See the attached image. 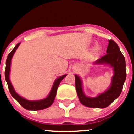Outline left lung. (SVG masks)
<instances>
[{
	"instance_id": "1",
	"label": "left lung",
	"mask_w": 134,
	"mask_h": 134,
	"mask_svg": "<svg viewBox=\"0 0 134 134\" xmlns=\"http://www.w3.org/2000/svg\"><path fill=\"white\" fill-rule=\"evenodd\" d=\"M96 64H109L113 68V76L109 88L96 97H86L82 90V82L79 76L75 75L76 90L79 100L86 107L105 108L111 105L120 95L126 79L125 58L118 44L109 40L107 54L94 62Z\"/></svg>"
}]
</instances>
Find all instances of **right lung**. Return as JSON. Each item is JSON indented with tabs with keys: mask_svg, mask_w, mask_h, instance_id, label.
Wrapping results in <instances>:
<instances>
[{
	"mask_svg": "<svg viewBox=\"0 0 134 134\" xmlns=\"http://www.w3.org/2000/svg\"><path fill=\"white\" fill-rule=\"evenodd\" d=\"M19 45L20 43L16 45V46L14 48V49H13V50L10 52V54L8 55L7 61H6L5 79L6 81H7V85H8V87H9L10 94H11L12 97L13 98H15V99L19 103L20 105H21L23 108L25 109L31 110V111H37V110H41L44 109L46 108H48V107H50L51 105H52L53 103H54L55 95H56V92L57 89H58V87L59 85H60V83L61 82L62 80V79L64 77H66V74L58 78V79L55 80L54 85H53L52 86V88L51 89L50 93L48 94V97L46 98H45V99L39 100H29L24 99V98L21 97V96L19 95V94L15 92L13 86V85H12L11 82H10V79H9L11 59Z\"/></svg>",
	"mask_w": 134,
	"mask_h": 134,
	"instance_id": "obj_1",
	"label": "right lung"
}]
</instances>
